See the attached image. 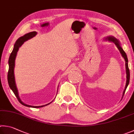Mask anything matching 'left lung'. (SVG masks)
<instances>
[{
  "instance_id": "1",
  "label": "left lung",
  "mask_w": 134,
  "mask_h": 134,
  "mask_svg": "<svg viewBox=\"0 0 134 134\" xmlns=\"http://www.w3.org/2000/svg\"><path fill=\"white\" fill-rule=\"evenodd\" d=\"M105 40L106 41H108L109 42H114V43L116 44V46H117V48L118 49V50L120 52V53H121L122 57L124 58L125 61V67H126V85H125V90L123 92V96L124 95V93L125 92V91L126 90V88L129 84V82H130V69H129L128 68V58H127V56H126V53L122 49V48H121V44H120V42L118 41V39H116L115 37L114 36H108L107 37L105 38ZM122 96V97H123Z\"/></svg>"
}]
</instances>
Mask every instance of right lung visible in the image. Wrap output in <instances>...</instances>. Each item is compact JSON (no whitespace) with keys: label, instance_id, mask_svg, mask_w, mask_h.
Listing matches in <instances>:
<instances>
[{"label":"right lung","instance_id":"add662e5","mask_svg":"<svg viewBox=\"0 0 134 134\" xmlns=\"http://www.w3.org/2000/svg\"><path fill=\"white\" fill-rule=\"evenodd\" d=\"M36 34H37L36 32L35 31L31 32L25 35L24 36H21L17 40V41H16L15 44H14V48H13V51L10 53V56H9V62H9V71H8V81L9 87H10V88L12 90L14 94L15 95L16 97L17 98L18 100H19V102L21 104L24 105V106L31 107V108H41V107L46 106V105L50 104L52 101L45 105H42V106H39V107L31 106V105L25 104L23 102H22V100H21L20 99L19 96L18 91L16 85L15 75H14V68H15V59H16V55H17L19 49L20 47L25 42L27 41V40L32 38L33 37L35 36Z\"/></svg>","mask_w":134,"mask_h":134}]
</instances>
